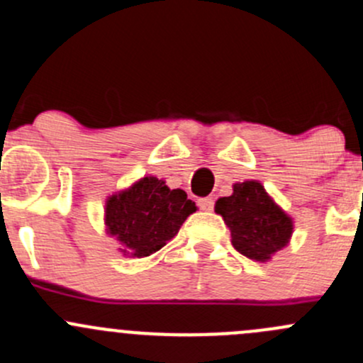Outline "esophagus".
Here are the masks:
<instances>
[{
    "mask_svg": "<svg viewBox=\"0 0 363 363\" xmlns=\"http://www.w3.org/2000/svg\"><path fill=\"white\" fill-rule=\"evenodd\" d=\"M199 208H201L202 211H213L214 201H213V199H209V197L199 199Z\"/></svg>",
    "mask_w": 363,
    "mask_h": 363,
    "instance_id": "obj_1",
    "label": "esophagus"
}]
</instances>
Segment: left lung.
<instances>
[{
  "mask_svg": "<svg viewBox=\"0 0 363 363\" xmlns=\"http://www.w3.org/2000/svg\"><path fill=\"white\" fill-rule=\"evenodd\" d=\"M214 211L230 228L232 245L245 258L267 263L291 242L294 221L258 180L233 183V192L220 197Z\"/></svg>",
  "mask_w": 363,
  "mask_h": 363,
  "instance_id": "left-lung-1",
  "label": "left lung"
}]
</instances>
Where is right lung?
<instances>
[{
  "label": "right lung",
  "mask_w": 363,
  "mask_h": 363,
  "mask_svg": "<svg viewBox=\"0 0 363 363\" xmlns=\"http://www.w3.org/2000/svg\"><path fill=\"white\" fill-rule=\"evenodd\" d=\"M197 206L182 189L143 177L105 199L104 225L126 258H147L169 242Z\"/></svg>",
  "instance_id": "1"
}]
</instances>
